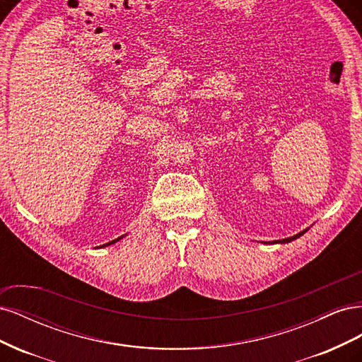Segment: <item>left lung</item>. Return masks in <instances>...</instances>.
<instances>
[{
  "mask_svg": "<svg viewBox=\"0 0 362 362\" xmlns=\"http://www.w3.org/2000/svg\"><path fill=\"white\" fill-rule=\"evenodd\" d=\"M305 233V231H303ZM303 233H300V234H298V235H294V237H290V238H286V240H281L279 243H288V242H291V240H294V238H298V237H300ZM276 243V242H275Z\"/></svg>",
  "mask_w": 362,
  "mask_h": 362,
  "instance_id": "8db88e82",
  "label": "left lung"
}]
</instances>
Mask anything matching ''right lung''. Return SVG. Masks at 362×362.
<instances>
[{
    "label": "right lung",
    "instance_id": "right-lung-1",
    "mask_svg": "<svg viewBox=\"0 0 362 362\" xmlns=\"http://www.w3.org/2000/svg\"><path fill=\"white\" fill-rule=\"evenodd\" d=\"M119 238H120V237H119ZM119 238H116V240H113V242H110V243H107V246H108V245H112V243H115V242H117V240H119ZM103 246H105V245H103Z\"/></svg>",
    "mask_w": 362,
    "mask_h": 362
}]
</instances>
